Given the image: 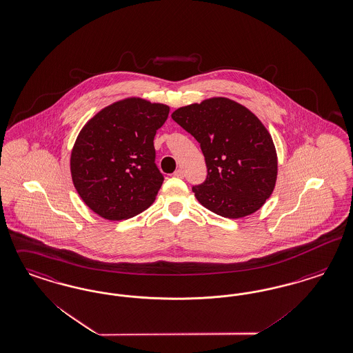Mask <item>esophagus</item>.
Wrapping results in <instances>:
<instances>
[{
	"instance_id": "34e87169",
	"label": "esophagus",
	"mask_w": 353,
	"mask_h": 353,
	"mask_svg": "<svg viewBox=\"0 0 353 353\" xmlns=\"http://www.w3.org/2000/svg\"><path fill=\"white\" fill-rule=\"evenodd\" d=\"M174 176H176V178H183V176H184V174H183V170H181V169H178V170L174 172Z\"/></svg>"
}]
</instances>
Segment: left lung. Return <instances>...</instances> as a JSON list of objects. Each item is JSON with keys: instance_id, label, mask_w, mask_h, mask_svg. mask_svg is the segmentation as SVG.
Wrapping results in <instances>:
<instances>
[{"instance_id": "obj_1", "label": "left lung", "mask_w": 353, "mask_h": 353, "mask_svg": "<svg viewBox=\"0 0 353 353\" xmlns=\"http://www.w3.org/2000/svg\"><path fill=\"white\" fill-rule=\"evenodd\" d=\"M201 146L205 182L192 187L197 201L226 219L261 209L277 179V154L268 130L248 107L213 97L171 114Z\"/></svg>"}]
</instances>
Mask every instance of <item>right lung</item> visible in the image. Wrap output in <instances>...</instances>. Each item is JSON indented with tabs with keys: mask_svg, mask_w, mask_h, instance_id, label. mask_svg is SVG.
<instances>
[{
	"mask_svg": "<svg viewBox=\"0 0 353 353\" xmlns=\"http://www.w3.org/2000/svg\"><path fill=\"white\" fill-rule=\"evenodd\" d=\"M170 107L131 97L102 108L79 131L70 154L72 181L83 203L110 221L149 208L163 182L154 136Z\"/></svg>",
	"mask_w": 353,
	"mask_h": 353,
	"instance_id": "obj_1",
	"label": "right lung"
}]
</instances>
